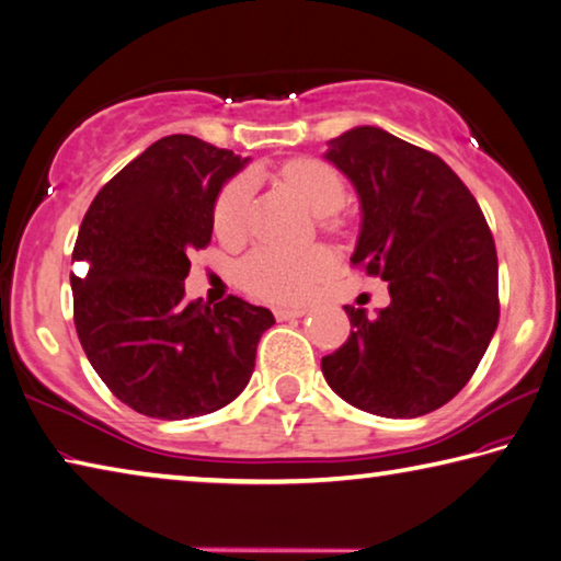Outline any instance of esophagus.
I'll use <instances>...</instances> for the list:
<instances>
[{
	"label": "esophagus",
	"instance_id": "1",
	"mask_svg": "<svg viewBox=\"0 0 561 561\" xmlns=\"http://www.w3.org/2000/svg\"><path fill=\"white\" fill-rule=\"evenodd\" d=\"M304 314H307V309H301V307H277V309H274V317H277L279 321L299 319Z\"/></svg>",
	"mask_w": 561,
	"mask_h": 561
}]
</instances>
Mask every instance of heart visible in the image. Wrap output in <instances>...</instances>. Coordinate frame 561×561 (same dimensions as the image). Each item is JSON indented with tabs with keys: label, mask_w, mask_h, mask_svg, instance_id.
I'll use <instances>...</instances> for the list:
<instances>
[{
	"label": "heart",
	"mask_w": 561,
	"mask_h": 561,
	"mask_svg": "<svg viewBox=\"0 0 561 561\" xmlns=\"http://www.w3.org/2000/svg\"><path fill=\"white\" fill-rule=\"evenodd\" d=\"M282 180L317 215H334L346 201V185L334 168L314 158H294L282 168ZM252 180L240 175L230 180L217 195L215 203V230L227 240L242 237L250 210ZM331 270V257L324 250L309 252H282L262 250L252 252L240 264V284L267 301H304L314 289V284Z\"/></svg>",
	"instance_id": "b5f03b06"
}]
</instances>
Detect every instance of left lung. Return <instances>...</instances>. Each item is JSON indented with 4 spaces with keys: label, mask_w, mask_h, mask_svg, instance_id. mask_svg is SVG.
Listing matches in <instances>:
<instances>
[{
    "label": "left lung",
    "mask_w": 561,
    "mask_h": 561,
    "mask_svg": "<svg viewBox=\"0 0 561 561\" xmlns=\"http://www.w3.org/2000/svg\"><path fill=\"white\" fill-rule=\"evenodd\" d=\"M360 201L354 267L391 304L344 307L351 334L321 358L327 383L360 411L417 417L462 391L497 329V252L478 201L431 150L358 126L329 144Z\"/></svg>",
    "instance_id": "8db88e82"
}]
</instances>
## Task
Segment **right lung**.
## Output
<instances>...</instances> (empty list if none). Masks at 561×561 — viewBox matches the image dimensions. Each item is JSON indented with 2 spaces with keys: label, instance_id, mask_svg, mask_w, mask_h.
Returning a JSON list of instances; mask_svg holds the SVG:
<instances>
[{
  "label": "right lung",
  "instance_id": "1",
  "mask_svg": "<svg viewBox=\"0 0 561 561\" xmlns=\"http://www.w3.org/2000/svg\"><path fill=\"white\" fill-rule=\"evenodd\" d=\"M247 158L165 136L93 197L73 244L76 334L93 371L133 411L183 421L250 383L270 309L240 297L185 301L190 254L213 237L215 201Z\"/></svg>",
  "mask_w": 561,
  "mask_h": 561
}]
</instances>
